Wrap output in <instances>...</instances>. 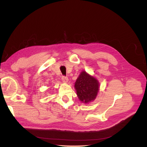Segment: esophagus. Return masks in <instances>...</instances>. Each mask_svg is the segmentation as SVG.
Here are the masks:
<instances>
[{
	"mask_svg": "<svg viewBox=\"0 0 147 147\" xmlns=\"http://www.w3.org/2000/svg\"><path fill=\"white\" fill-rule=\"evenodd\" d=\"M62 80H63L64 83H67L69 81V79L65 76H63L62 77Z\"/></svg>",
	"mask_w": 147,
	"mask_h": 147,
	"instance_id": "1",
	"label": "esophagus"
}]
</instances>
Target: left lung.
<instances>
[{
    "label": "left lung",
    "instance_id": "8db88e82",
    "mask_svg": "<svg viewBox=\"0 0 147 147\" xmlns=\"http://www.w3.org/2000/svg\"><path fill=\"white\" fill-rule=\"evenodd\" d=\"M99 83L97 79L82 71L75 83V89L80 100L88 104L94 100L99 90Z\"/></svg>",
    "mask_w": 147,
    "mask_h": 147
}]
</instances>
